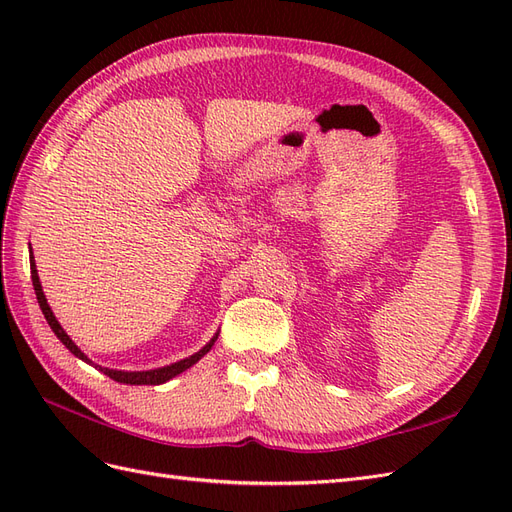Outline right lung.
<instances>
[{
	"mask_svg": "<svg viewBox=\"0 0 512 512\" xmlns=\"http://www.w3.org/2000/svg\"><path fill=\"white\" fill-rule=\"evenodd\" d=\"M29 265H32V282H34V290H36V299H38V303H40V309H42V314H44L46 322H49V327L53 329V333L57 335L59 342L64 344V346L76 356V359H81V361H85V363H89V365H94L96 369L102 371V374H106L108 378H113L115 382H121V384H164V382H168L170 378L179 376L181 371L190 369L192 365H196L200 359H203V356H205V354L211 350V346L215 344V339H218V335H220V331L215 333L203 348H200L198 352H194L192 356H188V359H181V361H177V363H170V365H164V367H158V369L123 371V369H108V367L96 365L79 346H76V344L72 342L70 335H68L64 329H61V324L57 322L51 305L46 303V297H44V292H42V284H40V277H38V269H36V260H34V254H32V247H29Z\"/></svg>",
	"mask_w": 512,
	"mask_h": 512,
	"instance_id": "obj_1",
	"label": "right lung"
}]
</instances>
